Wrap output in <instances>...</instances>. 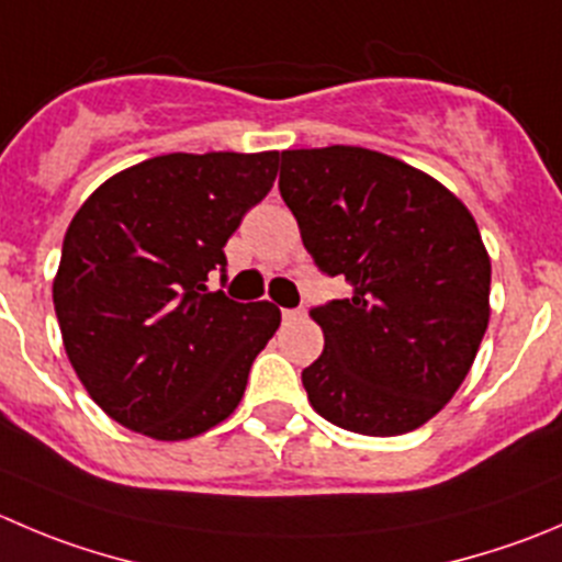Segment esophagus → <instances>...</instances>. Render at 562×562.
Here are the masks:
<instances>
[{
    "label": "esophagus",
    "mask_w": 562,
    "mask_h": 562,
    "mask_svg": "<svg viewBox=\"0 0 562 562\" xmlns=\"http://www.w3.org/2000/svg\"><path fill=\"white\" fill-rule=\"evenodd\" d=\"M281 317H284V323H295V319L303 317V312L301 308H284V312H281Z\"/></svg>",
    "instance_id": "1"
}]
</instances>
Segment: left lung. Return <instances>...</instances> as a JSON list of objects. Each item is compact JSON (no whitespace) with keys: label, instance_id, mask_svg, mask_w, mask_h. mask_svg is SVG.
<instances>
[{"label":"left lung","instance_id":"left-lung-1","mask_svg":"<svg viewBox=\"0 0 562 562\" xmlns=\"http://www.w3.org/2000/svg\"><path fill=\"white\" fill-rule=\"evenodd\" d=\"M278 187L319 270L352 286L312 308L325 350L303 370L308 403L361 436L416 430L461 389L488 328L491 259L472 212L358 146L281 151Z\"/></svg>","mask_w":562,"mask_h":562}]
</instances>
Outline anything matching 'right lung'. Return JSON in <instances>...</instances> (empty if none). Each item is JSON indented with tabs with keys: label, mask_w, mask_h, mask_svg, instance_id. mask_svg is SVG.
Returning <instances> with one entry per match:
<instances>
[{
	"label": "right lung",
	"mask_w": 562,
	"mask_h": 562,
	"mask_svg": "<svg viewBox=\"0 0 562 562\" xmlns=\"http://www.w3.org/2000/svg\"><path fill=\"white\" fill-rule=\"evenodd\" d=\"M278 151L165 154L110 176L63 239L55 297L74 372L106 416L157 441L221 425L281 325L270 301L206 290L270 192Z\"/></svg>",
	"instance_id": "1"
}]
</instances>
